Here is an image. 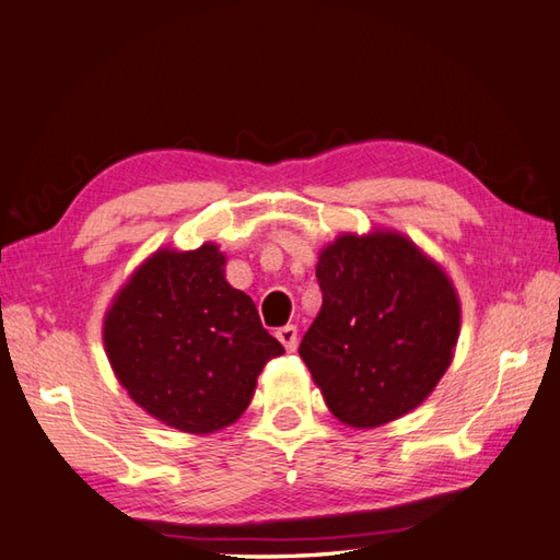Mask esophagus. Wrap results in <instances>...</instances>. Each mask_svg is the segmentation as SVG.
I'll return each mask as SVG.
<instances>
[{"label":"esophagus","instance_id":"34e87169","mask_svg":"<svg viewBox=\"0 0 560 560\" xmlns=\"http://www.w3.org/2000/svg\"><path fill=\"white\" fill-rule=\"evenodd\" d=\"M277 339L289 349V352H293V349L299 347V330H295V325H283L277 330Z\"/></svg>","mask_w":560,"mask_h":560}]
</instances>
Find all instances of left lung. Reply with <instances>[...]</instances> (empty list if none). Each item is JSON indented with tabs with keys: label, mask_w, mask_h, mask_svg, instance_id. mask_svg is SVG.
I'll return each mask as SVG.
<instances>
[{
	"label": "left lung",
	"mask_w": 560,
	"mask_h": 560,
	"mask_svg": "<svg viewBox=\"0 0 560 560\" xmlns=\"http://www.w3.org/2000/svg\"><path fill=\"white\" fill-rule=\"evenodd\" d=\"M323 308L299 354L349 427L386 424L430 396L458 339L456 291L408 237L342 235L315 269Z\"/></svg>",
	"instance_id": "left-lung-1"
}]
</instances>
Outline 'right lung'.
<instances>
[{"label": "right lung", "instance_id": "obj_1", "mask_svg": "<svg viewBox=\"0 0 560 560\" xmlns=\"http://www.w3.org/2000/svg\"><path fill=\"white\" fill-rule=\"evenodd\" d=\"M223 267L225 257L211 243L155 252L104 323L106 354L128 396L152 418L191 434L235 422L261 369L283 354Z\"/></svg>", "mask_w": 560, "mask_h": 560}]
</instances>
